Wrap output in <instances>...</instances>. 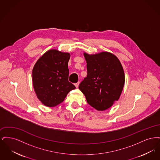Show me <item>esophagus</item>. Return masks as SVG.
I'll return each mask as SVG.
<instances>
[{
    "label": "esophagus",
    "mask_w": 160,
    "mask_h": 160,
    "mask_svg": "<svg viewBox=\"0 0 160 160\" xmlns=\"http://www.w3.org/2000/svg\"><path fill=\"white\" fill-rule=\"evenodd\" d=\"M79 84H80V82H78L74 84V85L76 86V88H78V85H79Z\"/></svg>",
    "instance_id": "esophagus-1"
}]
</instances>
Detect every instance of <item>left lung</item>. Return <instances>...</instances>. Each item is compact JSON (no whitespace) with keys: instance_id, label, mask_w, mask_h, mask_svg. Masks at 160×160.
<instances>
[{"instance_id":"8db88e82","label":"left lung","mask_w":160,"mask_h":160,"mask_svg":"<svg viewBox=\"0 0 160 160\" xmlns=\"http://www.w3.org/2000/svg\"><path fill=\"white\" fill-rule=\"evenodd\" d=\"M87 76L79 84L88 103L98 110H105L118 101L125 82L122 65L108 52L89 55L84 53Z\"/></svg>"}]
</instances>
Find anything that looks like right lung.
<instances>
[{"mask_svg": "<svg viewBox=\"0 0 160 160\" xmlns=\"http://www.w3.org/2000/svg\"><path fill=\"white\" fill-rule=\"evenodd\" d=\"M69 58L68 53L50 50L38 59L33 68L34 90L38 99L46 106L59 105L69 92L76 88L68 81Z\"/></svg>", "mask_w": 160, "mask_h": 160, "instance_id": "1", "label": "right lung"}]
</instances>
